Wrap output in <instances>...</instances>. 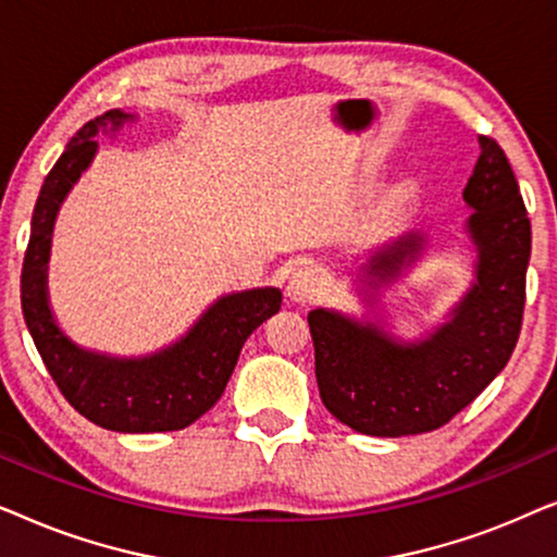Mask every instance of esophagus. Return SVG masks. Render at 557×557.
<instances>
[{
	"label": "esophagus",
	"mask_w": 557,
	"mask_h": 557,
	"mask_svg": "<svg viewBox=\"0 0 557 557\" xmlns=\"http://www.w3.org/2000/svg\"><path fill=\"white\" fill-rule=\"evenodd\" d=\"M324 292V276L317 265H301L292 273L286 284V294L292 296L296 304H311L319 299Z\"/></svg>",
	"instance_id": "34e87169"
}]
</instances>
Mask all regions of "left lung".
I'll list each match as a JSON object with an SVG mask.
<instances>
[{"label":"left lung","instance_id":"left-lung-1","mask_svg":"<svg viewBox=\"0 0 557 557\" xmlns=\"http://www.w3.org/2000/svg\"><path fill=\"white\" fill-rule=\"evenodd\" d=\"M482 154L463 187L467 231L476 246V281L451 319L429 339L395 342L380 324L339 311H309L317 385L326 410L364 436L436 431L505 370L522 330L530 218L502 147L479 136ZM410 233L370 258L372 278L391 281L421 253Z\"/></svg>","mask_w":557,"mask_h":557}]
</instances>
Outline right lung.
<instances>
[{"label":"right lung","mask_w":557,"mask_h":557,"mask_svg":"<svg viewBox=\"0 0 557 557\" xmlns=\"http://www.w3.org/2000/svg\"><path fill=\"white\" fill-rule=\"evenodd\" d=\"M132 113L106 111L78 128L42 182L22 263V314L50 377L90 423L119 433L180 431L208 413L231 380L243 342L281 309L278 288H250L218 299L180 342L149 357L121 360L88 352L65 337L48 304L52 223L96 154L94 136L116 132Z\"/></svg>","instance_id":"right-lung-1"}]
</instances>
